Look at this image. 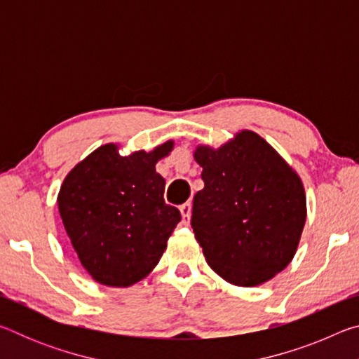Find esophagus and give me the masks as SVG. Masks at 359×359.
<instances>
[{"label":"esophagus","mask_w":359,"mask_h":359,"mask_svg":"<svg viewBox=\"0 0 359 359\" xmlns=\"http://www.w3.org/2000/svg\"><path fill=\"white\" fill-rule=\"evenodd\" d=\"M180 214H182V218H184L185 223L190 222V217H191V204H190V203L182 204V205H180Z\"/></svg>","instance_id":"1"}]
</instances>
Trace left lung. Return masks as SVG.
Returning <instances> with one entry per match:
<instances>
[{
	"label": "left lung",
	"instance_id": "left-lung-1",
	"mask_svg": "<svg viewBox=\"0 0 359 359\" xmlns=\"http://www.w3.org/2000/svg\"><path fill=\"white\" fill-rule=\"evenodd\" d=\"M194 161L204 188L194 194L191 226L212 271L236 287H258L296 255L306 224L302 180L250 130L218 149L199 144Z\"/></svg>",
	"mask_w": 359,
	"mask_h": 359
}]
</instances>
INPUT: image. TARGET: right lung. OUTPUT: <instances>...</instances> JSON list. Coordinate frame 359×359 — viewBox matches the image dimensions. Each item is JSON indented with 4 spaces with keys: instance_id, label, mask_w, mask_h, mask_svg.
Here are the masks:
<instances>
[{
    "instance_id": "obj_1",
    "label": "right lung",
    "mask_w": 359,
    "mask_h": 359,
    "mask_svg": "<svg viewBox=\"0 0 359 359\" xmlns=\"http://www.w3.org/2000/svg\"><path fill=\"white\" fill-rule=\"evenodd\" d=\"M118 149L104 144L79 161L57 204L85 271L101 285L125 288L155 269L182 217L163 199L165 179L155 169L174 141L125 156Z\"/></svg>"
}]
</instances>
